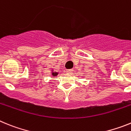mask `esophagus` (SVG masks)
<instances>
[{
	"instance_id": "1",
	"label": "esophagus",
	"mask_w": 131,
	"mask_h": 131,
	"mask_svg": "<svg viewBox=\"0 0 131 131\" xmlns=\"http://www.w3.org/2000/svg\"><path fill=\"white\" fill-rule=\"evenodd\" d=\"M67 73H69V74H71V73H73V69H67Z\"/></svg>"
}]
</instances>
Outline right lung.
<instances>
[{"label":"right lung","instance_id":"obj_1","mask_svg":"<svg viewBox=\"0 0 131 131\" xmlns=\"http://www.w3.org/2000/svg\"><path fill=\"white\" fill-rule=\"evenodd\" d=\"M52 75H53V77H55V76H56L58 75V73L52 72Z\"/></svg>","mask_w":131,"mask_h":131}]
</instances>
